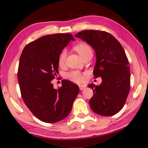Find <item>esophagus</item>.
Segmentation results:
<instances>
[{
	"mask_svg": "<svg viewBox=\"0 0 148 148\" xmlns=\"http://www.w3.org/2000/svg\"><path fill=\"white\" fill-rule=\"evenodd\" d=\"M86 85H84V84H79V89H80V90H84V88H86Z\"/></svg>",
	"mask_w": 148,
	"mask_h": 148,
	"instance_id": "esophagus-1",
	"label": "esophagus"
}]
</instances>
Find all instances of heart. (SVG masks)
<instances>
[{
  "label": "heart",
  "instance_id": "heart-1",
  "mask_svg": "<svg viewBox=\"0 0 148 148\" xmlns=\"http://www.w3.org/2000/svg\"><path fill=\"white\" fill-rule=\"evenodd\" d=\"M74 49L83 58V59L87 55H92V49L86 43L81 42L77 44L74 46ZM66 58H67V51H66V49H64L62 50L58 57V65L62 67V66L64 65ZM66 76L70 80L74 81V82L81 83L84 81L85 76H84V74L81 73L79 71H75L69 72L66 75Z\"/></svg>",
  "mask_w": 148,
  "mask_h": 148
}]
</instances>
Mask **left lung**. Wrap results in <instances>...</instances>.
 <instances>
[{"label":"left lung","instance_id":"left-lung-1","mask_svg":"<svg viewBox=\"0 0 148 148\" xmlns=\"http://www.w3.org/2000/svg\"><path fill=\"white\" fill-rule=\"evenodd\" d=\"M75 37L86 41L95 51L94 77H101L99 86L88 85L93 91L89 103L92 111L99 115L111 116L123 108L129 93V62L121 44L111 34L104 31L85 30Z\"/></svg>","mask_w":148,"mask_h":148}]
</instances>
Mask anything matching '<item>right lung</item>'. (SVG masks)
I'll return each instance as SVG.
<instances>
[{
	"label": "right lung",
	"instance_id": "obj_1",
	"mask_svg": "<svg viewBox=\"0 0 148 148\" xmlns=\"http://www.w3.org/2000/svg\"><path fill=\"white\" fill-rule=\"evenodd\" d=\"M74 40L71 34H55L40 37L25 47L19 62L18 79L21 97L40 121L53 123L71 112L79 92L67 80L55 89L51 81L58 72V57L65 47Z\"/></svg>",
	"mask_w": 148,
	"mask_h": 148
}]
</instances>
